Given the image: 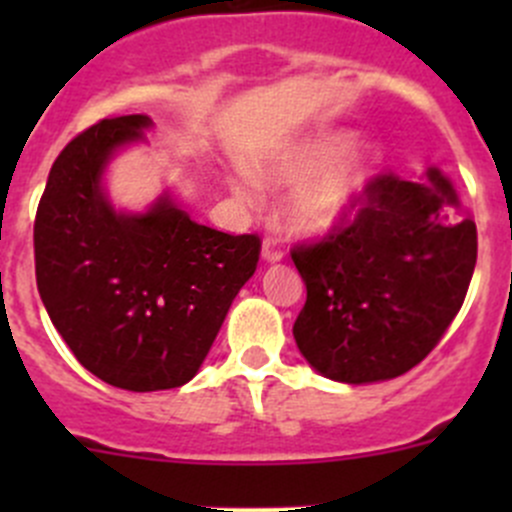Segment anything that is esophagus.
Returning <instances> with one entry per match:
<instances>
[{
    "label": "esophagus",
    "instance_id": "esophagus-1",
    "mask_svg": "<svg viewBox=\"0 0 512 512\" xmlns=\"http://www.w3.org/2000/svg\"><path fill=\"white\" fill-rule=\"evenodd\" d=\"M262 260L270 262V265H272V262H280L282 260V250L272 240H265V242H262Z\"/></svg>",
    "mask_w": 512,
    "mask_h": 512
}]
</instances>
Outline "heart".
Segmentation results:
<instances>
[{
	"mask_svg": "<svg viewBox=\"0 0 512 512\" xmlns=\"http://www.w3.org/2000/svg\"><path fill=\"white\" fill-rule=\"evenodd\" d=\"M381 165V148L371 141H356L349 128L314 133L262 158L252 178L272 190L289 193L282 208L285 225L294 235L322 237L354 218L364 203ZM232 193L252 198L247 180H232Z\"/></svg>",
	"mask_w": 512,
	"mask_h": 512,
	"instance_id": "1",
	"label": "heart"
}]
</instances>
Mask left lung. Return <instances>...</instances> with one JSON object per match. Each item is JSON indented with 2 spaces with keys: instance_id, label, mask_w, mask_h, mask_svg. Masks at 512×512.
<instances>
[{
  "instance_id": "1",
  "label": "left lung",
  "mask_w": 512,
  "mask_h": 512,
  "mask_svg": "<svg viewBox=\"0 0 512 512\" xmlns=\"http://www.w3.org/2000/svg\"><path fill=\"white\" fill-rule=\"evenodd\" d=\"M476 255V223L441 170L381 175L347 230L292 252L307 287L292 329L299 352L342 384L406 374L461 309Z\"/></svg>"
}]
</instances>
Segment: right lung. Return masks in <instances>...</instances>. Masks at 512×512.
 I'll use <instances>...</instances> for the list:
<instances>
[{
	"mask_svg": "<svg viewBox=\"0 0 512 512\" xmlns=\"http://www.w3.org/2000/svg\"><path fill=\"white\" fill-rule=\"evenodd\" d=\"M151 128L138 113L76 136L34 223L36 287L56 332L84 369L126 391L188 384L260 260V237L195 223L170 188L146 210L113 205L108 165L146 146Z\"/></svg>",
	"mask_w": 512,
	"mask_h": 512,
	"instance_id": "obj_1",
	"label": "right lung"
}]
</instances>
